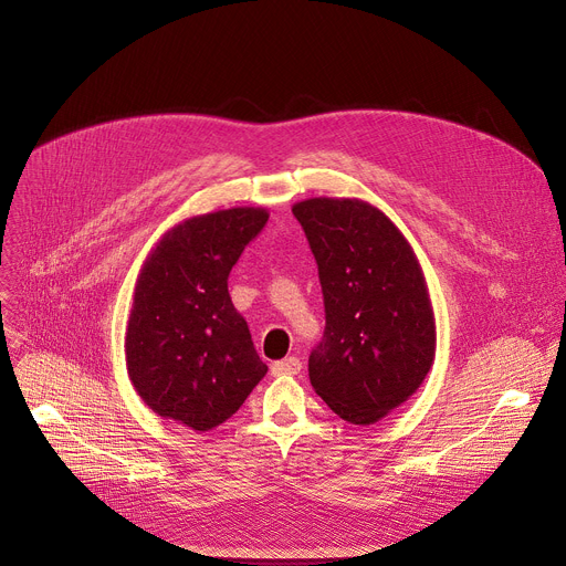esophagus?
<instances>
[{
  "mask_svg": "<svg viewBox=\"0 0 566 566\" xmlns=\"http://www.w3.org/2000/svg\"><path fill=\"white\" fill-rule=\"evenodd\" d=\"M300 370H302V361L295 355L284 357L273 364V375H297Z\"/></svg>",
  "mask_w": 566,
  "mask_h": 566,
  "instance_id": "obj_1",
  "label": "esophagus"
}]
</instances>
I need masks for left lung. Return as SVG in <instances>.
<instances>
[{"label":"left lung","mask_w":566,"mask_h":566,"mask_svg":"<svg viewBox=\"0 0 566 566\" xmlns=\"http://www.w3.org/2000/svg\"><path fill=\"white\" fill-rule=\"evenodd\" d=\"M293 216L317 262L326 326L308 378L333 413L373 424L407 402L436 357V319L400 229L361 200L313 198Z\"/></svg>","instance_id":"left-lung-1"}]
</instances>
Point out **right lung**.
I'll list each match as a JSON object with an SVG mask.
<instances>
[{"instance_id":"add662e5","label":"right lung","mask_w":566,"mask_h":566,"mask_svg":"<svg viewBox=\"0 0 566 566\" xmlns=\"http://www.w3.org/2000/svg\"><path fill=\"white\" fill-rule=\"evenodd\" d=\"M266 220L253 207L198 216L164 233L146 258L124 350L135 391L157 416L216 429L266 375L229 295V273Z\"/></svg>"}]
</instances>
